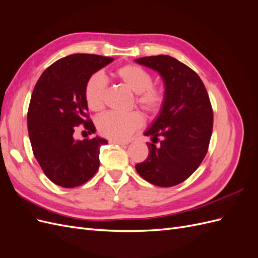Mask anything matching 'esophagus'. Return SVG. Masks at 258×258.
Segmentation results:
<instances>
[{
	"instance_id": "1",
	"label": "esophagus",
	"mask_w": 258,
	"mask_h": 258,
	"mask_svg": "<svg viewBox=\"0 0 258 258\" xmlns=\"http://www.w3.org/2000/svg\"><path fill=\"white\" fill-rule=\"evenodd\" d=\"M111 143L113 144H118V145H127L128 142L126 141H120V140H111Z\"/></svg>"
}]
</instances>
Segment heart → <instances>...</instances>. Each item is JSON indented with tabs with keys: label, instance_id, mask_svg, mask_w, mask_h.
<instances>
[{
	"label": "heart",
	"instance_id": "1",
	"mask_svg": "<svg viewBox=\"0 0 258 258\" xmlns=\"http://www.w3.org/2000/svg\"><path fill=\"white\" fill-rule=\"evenodd\" d=\"M114 75L124 87L135 92V103L147 115H156L165 104V92L153 85V76L138 64H124L116 69ZM107 84L104 77L95 73L85 84L84 97L93 112H101L105 105ZM143 124V116L137 111L126 114L106 113L97 119V128L105 138L126 140Z\"/></svg>",
	"mask_w": 258,
	"mask_h": 258
}]
</instances>
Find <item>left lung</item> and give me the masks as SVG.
<instances>
[{
    "label": "left lung",
    "instance_id": "8db88e82",
    "mask_svg": "<svg viewBox=\"0 0 258 258\" xmlns=\"http://www.w3.org/2000/svg\"><path fill=\"white\" fill-rule=\"evenodd\" d=\"M138 63L157 71L165 82V104L144 136L148 156L136 165L137 172L148 183L171 187L184 182L200 166L208 153L213 129V111L198 74L173 57L137 59ZM162 138L159 147L155 143Z\"/></svg>",
    "mask_w": 258,
    "mask_h": 258
}]
</instances>
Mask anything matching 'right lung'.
<instances>
[{
  "label": "right lung",
  "mask_w": 258,
  "mask_h": 258,
  "mask_svg": "<svg viewBox=\"0 0 258 258\" xmlns=\"http://www.w3.org/2000/svg\"><path fill=\"white\" fill-rule=\"evenodd\" d=\"M114 59L99 54L74 53L48 67L38 79L28 110L31 146L45 175L66 188L80 186L96 174L100 146L105 139L75 140V127L84 124L89 135L96 127L88 115L85 84Z\"/></svg>",
  "instance_id": "add662e5"
}]
</instances>
